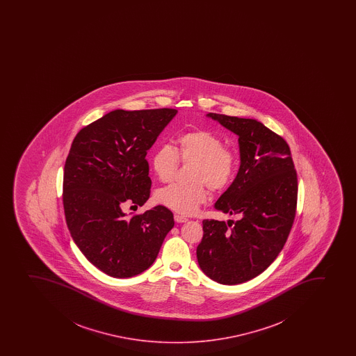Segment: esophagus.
I'll use <instances>...</instances> for the list:
<instances>
[{
    "mask_svg": "<svg viewBox=\"0 0 356 356\" xmlns=\"http://www.w3.org/2000/svg\"><path fill=\"white\" fill-rule=\"evenodd\" d=\"M175 221H176L177 223H184V222L188 221V218H186L185 216H183V215L176 213V215H175Z\"/></svg>",
    "mask_w": 356,
    "mask_h": 356,
    "instance_id": "esophagus-1",
    "label": "esophagus"
}]
</instances>
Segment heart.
<instances>
[{
	"instance_id": "heart-1",
	"label": "heart",
	"mask_w": 356,
	"mask_h": 356,
	"mask_svg": "<svg viewBox=\"0 0 356 356\" xmlns=\"http://www.w3.org/2000/svg\"><path fill=\"white\" fill-rule=\"evenodd\" d=\"M193 163L191 183L168 185L156 193L159 204L177 213L190 215L208 200L209 188L221 191L233 180L237 170V156L225 148L223 140L213 131L196 129L180 135L177 147L163 145L152 154L151 165L160 181H170L179 165Z\"/></svg>"
}]
</instances>
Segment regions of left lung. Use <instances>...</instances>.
<instances>
[{
	"label": "left lung",
	"mask_w": 356,
	"mask_h": 356,
	"mask_svg": "<svg viewBox=\"0 0 356 356\" xmlns=\"http://www.w3.org/2000/svg\"><path fill=\"white\" fill-rule=\"evenodd\" d=\"M207 118L238 136L240 168L213 205L237 221L204 220L197 260L213 282L236 285L262 273L282 252L296 215L297 173L286 141L258 120Z\"/></svg>",
	"instance_id": "1"
}]
</instances>
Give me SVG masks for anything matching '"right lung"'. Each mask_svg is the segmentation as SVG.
<instances>
[{"instance_id":"obj_1","label":"right lung","mask_w":356,"mask_h":356,"mask_svg":"<svg viewBox=\"0 0 356 356\" xmlns=\"http://www.w3.org/2000/svg\"><path fill=\"white\" fill-rule=\"evenodd\" d=\"M177 113L116 109L83 128L70 149L63 183L70 234L88 261L114 278L149 268L175 225L163 205L131 217L122 207L149 198L147 151Z\"/></svg>"}]
</instances>
